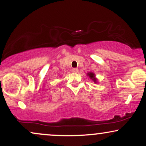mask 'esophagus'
Instances as JSON below:
<instances>
[{
  "label": "esophagus",
  "instance_id": "34e87169",
  "mask_svg": "<svg viewBox=\"0 0 146 146\" xmlns=\"http://www.w3.org/2000/svg\"><path fill=\"white\" fill-rule=\"evenodd\" d=\"M72 72H73L76 73V72H78V69L77 68H72Z\"/></svg>",
  "mask_w": 146,
  "mask_h": 146
}]
</instances>
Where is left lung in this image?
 Listing matches in <instances>:
<instances>
[{
  "label": "left lung",
  "instance_id": "8db88e82",
  "mask_svg": "<svg viewBox=\"0 0 146 146\" xmlns=\"http://www.w3.org/2000/svg\"><path fill=\"white\" fill-rule=\"evenodd\" d=\"M88 76H89L90 78L94 80V82H96V78H95V76H94V74L92 73V72H90L88 74Z\"/></svg>",
  "mask_w": 146,
  "mask_h": 146
}]
</instances>
